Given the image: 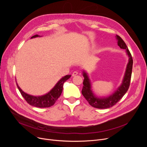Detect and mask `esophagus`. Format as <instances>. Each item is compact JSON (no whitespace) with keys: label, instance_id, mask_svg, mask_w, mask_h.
I'll return each instance as SVG.
<instances>
[{"label":"esophagus","instance_id":"1","mask_svg":"<svg viewBox=\"0 0 147 147\" xmlns=\"http://www.w3.org/2000/svg\"><path fill=\"white\" fill-rule=\"evenodd\" d=\"M78 74V71H74L73 73V74H72V76H76L77 74Z\"/></svg>","mask_w":147,"mask_h":147}]
</instances>
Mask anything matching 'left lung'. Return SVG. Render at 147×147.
<instances>
[{"instance_id":"1","label":"left lung","mask_w":147,"mask_h":147,"mask_svg":"<svg viewBox=\"0 0 147 147\" xmlns=\"http://www.w3.org/2000/svg\"><path fill=\"white\" fill-rule=\"evenodd\" d=\"M116 38L117 40V45L121 49H126V53L129 57V62L127 65L126 72L122 83L118 88L117 90L114 92V94L106 98L96 97L94 94L93 92L92 91L91 84L88 74L84 71H83L84 80L83 83V86L82 90V94L92 107L97 108V109H108V108L111 107L116 104L126 93L130 86L133 65L132 57L131 55V53L129 51L126 43L123 41L122 38L118 35H116Z\"/></svg>"}]
</instances>
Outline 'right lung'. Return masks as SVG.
I'll return each instance as SVG.
<instances>
[{
    "instance_id": "right-lung-1",
    "label": "right lung",
    "mask_w": 147,
    "mask_h": 147,
    "mask_svg": "<svg viewBox=\"0 0 147 147\" xmlns=\"http://www.w3.org/2000/svg\"><path fill=\"white\" fill-rule=\"evenodd\" d=\"M37 37H40V36L36 34L32 36L31 38ZM71 76V75H66L63 77V78L61 79L58 82V83L55 84V86L52 88V90H50V92H49L48 94L42 96H36L27 94L21 90L17 83V85L21 95L30 105L36 107L47 108L52 106L55 104L57 100L60 96L62 92H63V84L64 82L70 78Z\"/></svg>"
}]
</instances>
